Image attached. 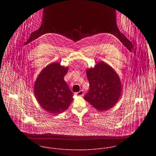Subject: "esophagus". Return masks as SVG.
<instances>
[{
	"label": "esophagus",
	"mask_w": 156,
	"mask_h": 156,
	"mask_svg": "<svg viewBox=\"0 0 156 156\" xmlns=\"http://www.w3.org/2000/svg\"><path fill=\"white\" fill-rule=\"evenodd\" d=\"M75 95H77V96H83V91L82 90H81L79 92L75 93Z\"/></svg>",
	"instance_id": "1"
}]
</instances>
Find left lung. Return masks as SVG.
Instances as JSON below:
<instances>
[{"mask_svg":"<svg viewBox=\"0 0 156 156\" xmlns=\"http://www.w3.org/2000/svg\"><path fill=\"white\" fill-rule=\"evenodd\" d=\"M89 90L84 99L98 111L111 109L118 101L122 92L120 78L109 65L100 61L86 70Z\"/></svg>","mask_w":156,"mask_h":156,"instance_id":"8db88e82","label":"left lung"}]
</instances>
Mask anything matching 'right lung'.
<instances>
[{"label":"right lung","instance_id":"right-lung-1","mask_svg":"<svg viewBox=\"0 0 156 156\" xmlns=\"http://www.w3.org/2000/svg\"><path fill=\"white\" fill-rule=\"evenodd\" d=\"M68 69L53 62L38 75L34 86L35 97L40 106L48 113H62L73 101V94L64 79Z\"/></svg>","mask_w":156,"mask_h":156}]
</instances>
